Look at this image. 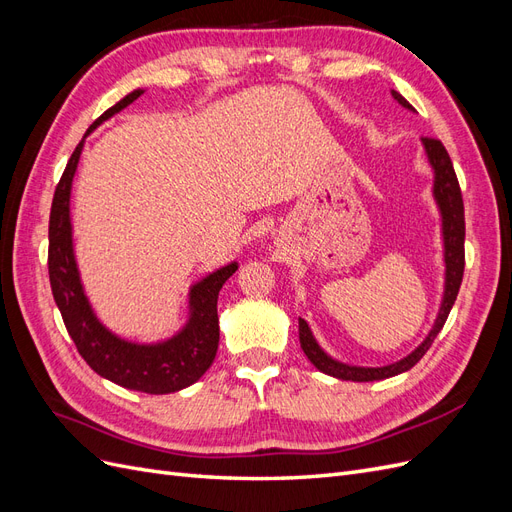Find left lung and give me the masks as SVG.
I'll use <instances>...</instances> for the list:
<instances>
[{"mask_svg":"<svg viewBox=\"0 0 512 512\" xmlns=\"http://www.w3.org/2000/svg\"><path fill=\"white\" fill-rule=\"evenodd\" d=\"M393 98L406 108H412V104L393 91ZM423 145L427 151V158L433 166V173H436V181H433V196L438 200V207L442 213V232H444V260H446V286H444V299L440 314L436 318V324H433L431 333L425 337V342L418 346L412 354H408L406 359H401L393 365L386 367H350L344 363L333 361L331 356L322 352V348L316 344V339L309 331L307 322L299 318V339H301V348L309 361L318 367L322 374H329L339 380H352V382H371V380H384L401 374V371L412 369L418 361L423 359L425 352L431 348L433 339L438 337L440 329L444 327V322L451 314V307L457 299V292L463 280V267H466V250H463V241H466V218H463V198H461V188L455 175V168L451 162V156L444 149V145L438 141V138L423 136Z\"/></svg>","mask_w":512,"mask_h":512,"instance_id":"8db88e82","label":"left lung"}]
</instances>
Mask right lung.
Returning <instances> with one entry per match:
<instances>
[{
    "instance_id": "add662e5",
    "label": "right lung",
    "mask_w": 512,
    "mask_h": 512,
    "mask_svg": "<svg viewBox=\"0 0 512 512\" xmlns=\"http://www.w3.org/2000/svg\"><path fill=\"white\" fill-rule=\"evenodd\" d=\"M143 89H136L115 106L104 111L87 134L102 121L132 104ZM85 134V136H87ZM83 151V141L76 145L61 175L49 218V280L55 303L64 318L66 329L79 354L87 365L123 389L141 391L149 395H164L194 384L211 367L220 342L218 294L228 277L237 271V262L207 275L190 290L192 316L185 329L156 346H141L123 342L111 331H106L94 316L81 286L72 250L70 226V190Z\"/></svg>"
}]
</instances>
